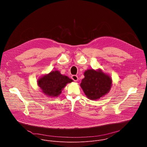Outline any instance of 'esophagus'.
I'll return each mask as SVG.
<instances>
[{
	"instance_id": "34e87169",
	"label": "esophagus",
	"mask_w": 147,
	"mask_h": 147,
	"mask_svg": "<svg viewBox=\"0 0 147 147\" xmlns=\"http://www.w3.org/2000/svg\"><path fill=\"white\" fill-rule=\"evenodd\" d=\"M71 79H72L73 80H74V81H78V76H76V75H73V76H71Z\"/></svg>"
}]
</instances>
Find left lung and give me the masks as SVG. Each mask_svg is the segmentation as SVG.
<instances>
[{
	"label": "left lung",
	"mask_w": 147,
	"mask_h": 147,
	"mask_svg": "<svg viewBox=\"0 0 147 147\" xmlns=\"http://www.w3.org/2000/svg\"><path fill=\"white\" fill-rule=\"evenodd\" d=\"M84 76L80 86L89 99L96 100L109 91L112 80L109 76L91 69L85 71Z\"/></svg>",
	"instance_id": "obj_1"
}]
</instances>
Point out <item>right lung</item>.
<instances>
[{
  "label": "right lung",
  "mask_w": 147,
  "mask_h": 147,
  "mask_svg": "<svg viewBox=\"0 0 147 147\" xmlns=\"http://www.w3.org/2000/svg\"><path fill=\"white\" fill-rule=\"evenodd\" d=\"M72 81L71 79L61 75L59 71H53L39 79L38 84L47 95L57 96L67 84Z\"/></svg>",
  "instance_id": "obj_1"
}]
</instances>
